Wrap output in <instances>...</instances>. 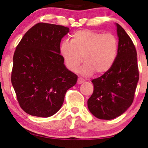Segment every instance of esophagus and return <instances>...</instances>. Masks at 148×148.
Segmentation results:
<instances>
[{
    "mask_svg": "<svg viewBox=\"0 0 148 148\" xmlns=\"http://www.w3.org/2000/svg\"><path fill=\"white\" fill-rule=\"evenodd\" d=\"M85 80L84 79L82 78H79L78 80H77V84H83V83H84Z\"/></svg>",
    "mask_w": 148,
    "mask_h": 148,
    "instance_id": "obj_1",
    "label": "esophagus"
}]
</instances>
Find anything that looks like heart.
I'll use <instances>...</instances> for the list:
<instances>
[{
  "label": "heart",
  "mask_w": 148,
  "mask_h": 148,
  "mask_svg": "<svg viewBox=\"0 0 148 148\" xmlns=\"http://www.w3.org/2000/svg\"><path fill=\"white\" fill-rule=\"evenodd\" d=\"M60 54L66 67L77 71L82 63L81 74L90 76L96 71L104 74L112 68L119 52V42L112 34H102L90 29L75 32L70 42L64 41L60 47Z\"/></svg>",
  "instance_id": "heart-1"
}]
</instances>
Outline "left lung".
Returning a JSON list of instances; mask_svg holds the SVG:
<instances>
[{
  "label": "left lung",
  "mask_w": 148,
  "mask_h": 148,
  "mask_svg": "<svg viewBox=\"0 0 148 148\" xmlns=\"http://www.w3.org/2000/svg\"><path fill=\"white\" fill-rule=\"evenodd\" d=\"M119 52L112 68L92 80L94 92L88 100L96 118L111 120L123 114L131 104L139 81L137 52L125 29L116 23Z\"/></svg>",
  "instance_id": "8db88e82"
}]
</instances>
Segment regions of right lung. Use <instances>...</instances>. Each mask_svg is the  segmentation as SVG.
Masks as SVG:
<instances>
[{
	"label": "right lung",
	"instance_id": "right-lung-1",
	"mask_svg": "<svg viewBox=\"0 0 148 148\" xmlns=\"http://www.w3.org/2000/svg\"><path fill=\"white\" fill-rule=\"evenodd\" d=\"M69 28L38 23L26 32L13 55L11 83L21 108L32 116L49 117L61 108L77 75L64 65L62 38Z\"/></svg>",
	"mask_w": 148,
	"mask_h": 148
}]
</instances>
